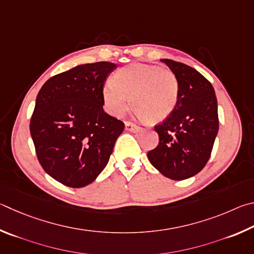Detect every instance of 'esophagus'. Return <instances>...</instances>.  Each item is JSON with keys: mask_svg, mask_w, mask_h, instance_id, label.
Masks as SVG:
<instances>
[{"mask_svg": "<svg viewBox=\"0 0 254 254\" xmlns=\"http://www.w3.org/2000/svg\"><path fill=\"white\" fill-rule=\"evenodd\" d=\"M125 127H126V130L132 131V132H136V131H138L140 129V127H138V126H137V125L132 124L130 122L125 123Z\"/></svg>", "mask_w": 254, "mask_h": 254, "instance_id": "esophagus-1", "label": "esophagus"}]
</instances>
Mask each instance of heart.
I'll use <instances>...</instances> for the list:
<instances>
[{"label":"heart","mask_w":254,"mask_h":254,"mask_svg":"<svg viewBox=\"0 0 254 254\" xmlns=\"http://www.w3.org/2000/svg\"><path fill=\"white\" fill-rule=\"evenodd\" d=\"M179 96V80L171 70L139 62L120 68L102 87V98L110 114L123 115L130 97L137 116L149 124L170 117Z\"/></svg>","instance_id":"1"}]
</instances>
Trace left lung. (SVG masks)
Returning <instances> with one entry per match:
<instances>
[{
	"mask_svg": "<svg viewBox=\"0 0 254 254\" xmlns=\"http://www.w3.org/2000/svg\"><path fill=\"white\" fill-rule=\"evenodd\" d=\"M180 84L176 108L170 117L155 126L157 147L147 157L156 170L171 180L183 181L201 172L211 156L219 131V115L214 88L192 66L162 59Z\"/></svg>",
	"mask_w": 254,
	"mask_h": 254,
	"instance_id": "left-lung-1",
	"label": "left lung"
}]
</instances>
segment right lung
<instances>
[{"label": "right lung", "mask_w": 254, "mask_h": 254, "mask_svg": "<svg viewBox=\"0 0 254 254\" xmlns=\"http://www.w3.org/2000/svg\"><path fill=\"white\" fill-rule=\"evenodd\" d=\"M111 62L74 66L53 75L35 100L30 132L40 164L52 179L73 189L104 171L125 124L105 113L102 87Z\"/></svg>", "instance_id": "1"}]
</instances>
